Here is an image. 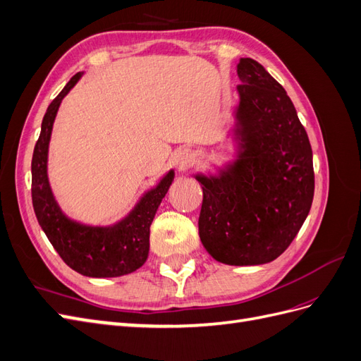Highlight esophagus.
I'll list each match as a JSON object with an SVG mask.
<instances>
[{
    "label": "esophagus",
    "mask_w": 361,
    "mask_h": 361,
    "mask_svg": "<svg viewBox=\"0 0 361 361\" xmlns=\"http://www.w3.org/2000/svg\"><path fill=\"white\" fill-rule=\"evenodd\" d=\"M191 158H192L191 152L182 150V152H179V154L176 155V158H174V162H176L179 167H185V166H187V164H190Z\"/></svg>",
    "instance_id": "obj_1"
}]
</instances>
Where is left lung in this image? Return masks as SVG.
Returning <instances> with one entry per match:
<instances>
[{"mask_svg":"<svg viewBox=\"0 0 361 361\" xmlns=\"http://www.w3.org/2000/svg\"><path fill=\"white\" fill-rule=\"evenodd\" d=\"M236 135L241 154L220 178L202 185V244L226 265L277 259L309 215L314 192L310 141L285 89L260 63L238 64Z\"/></svg>","mask_w":361,"mask_h":361,"instance_id":"1","label":"left lung"}]
</instances>
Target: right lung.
I'll return each instance as SVG.
<instances>
[{
    "mask_svg": "<svg viewBox=\"0 0 361 361\" xmlns=\"http://www.w3.org/2000/svg\"><path fill=\"white\" fill-rule=\"evenodd\" d=\"M80 78L81 73L72 76L43 116L42 130L31 161L32 207L49 243L72 269L87 277H120L137 271L146 262L150 224L170 188L174 173L171 170L155 190L149 191L140 200L123 221L113 227H90L69 220L54 200L48 182L47 161L54 118L63 97Z\"/></svg>",
    "mask_w": 361,
    "mask_h": 361,
    "instance_id": "right-lung-1",
    "label": "right lung"
}]
</instances>
